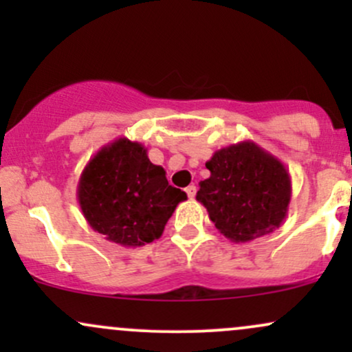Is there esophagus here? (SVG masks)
Segmentation results:
<instances>
[{
    "mask_svg": "<svg viewBox=\"0 0 352 352\" xmlns=\"http://www.w3.org/2000/svg\"><path fill=\"white\" fill-rule=\"evenodd\" d=\"M185 192H187L188 199H193V197H195V193H197V187H195V185H188V187L185 188Z\"/></svg>",
    "mask_w": 352,
    "mask_h": 352,
    "instance_id": "1",
    "label": "esophagus"
}]
</instances>
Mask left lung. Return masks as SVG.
Wrapping results in <instances>:
<instances>
[{"instance_id": "8db88e82", "label": "left lung", "mask_w": 352, "mask_h": 352, "mask_svg": "<svg viewBox=\"0 0 352 352\" xmlns=\"http://www.w3.org/2000/svg\"><path fill=\"white\" fill-rule=\"evenodd\" d=\"M197 200L218 232L246 243L280 228L292 201V177L280 159L253 140L220 148L205 164Z\"/></svg>"}]
</instances>
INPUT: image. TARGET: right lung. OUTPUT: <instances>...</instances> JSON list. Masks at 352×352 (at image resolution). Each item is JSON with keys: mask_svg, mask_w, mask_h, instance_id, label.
Wrapping results in <instances>:
<instances>
[{"mask_svg": "<svg viewBox=\"0 0 352 352\" xmlns=\"http://www.w3.org/2000/svg\"><path fill=\"white\" fill-rule=\"evenodd\" d=\"M187 193L168 185L165 170L148 160L142 144L120 137L84 167L78 201L89 227L112 243L142 246L162 236Z\"/></svg>", "mask_w": 352, "mask_h": 352, "instance_id": "add662e5", "label": "right lung"}]
</instances>
